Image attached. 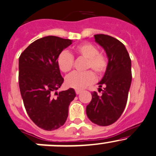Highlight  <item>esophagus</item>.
<instances>
[{
    "label": "esophagus",
    "mask_w": 156,
    "mask_h": 156,
    "mask_svg": "<svg viewBox=\"0 0 156 156\" xmlns=\"http://www.w3.org/2000/svg\"><path fill=\"white\" fill-rule=\"evenodd\" d=\"M81 90H75V93L77 94V95H79L80 93H81Z\"/></svg>",
    "instance_id": "esophagus-1"
}]
</instances>
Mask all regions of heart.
<instances>
[{"instance_id":"obj_1","label":"heart","mask_w":156,"mask_h":156,"mask_svg":"<svg viewBox=\"0 0 156 156\" xmlns=\"http://www.w3.org/2000/svg\"><path fill=\"white\" fill-rule=\"evenodd\" d=\"M73 52L78 57L87 59L86 69H92L98 76L103 75L107 70V58L99 53L98 49L93 44L90 43L79 44L73 49ZM57 64L61 72L69 73L73 67V56L66 51H63L58 56ZM95 81L94 73L92 71H87L83 73H72L66 78L65 83L69 88L79 90L93 83Z\"/></svg>"}]
</instances>
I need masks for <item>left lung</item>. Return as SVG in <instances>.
<instances>
[{"label":"left lung","mask_w":156,"mask_h":156,"mask_svg":"<svg viewBox=\"0 0 156 156\" xmlns=\"http://www.w3.org/2000/svg\"><path fill=\"white\" fill-rule=\"evenodd\" d=\"M107 53L108 64L99 87L105 86L101 96L92 92L87 106V117L99 126L113 124L124 112L132 81L131 59L126 47L118 39L104 34L94 35ZM101 89V88H99Z\"/></svg>","instance_id":"8db88e82"}]
</instances>
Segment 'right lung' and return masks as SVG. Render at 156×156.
I'll use <instances>...</instances> for the list:
<instances>
[{"mask_svg": "<svg viewBox=\"0 0 156 156\" xmlns=\"http://www.w3.org/2000/svg\"><path fill=\"white\" fill-rule=\"evenodd\" d=\"M72 41L52 35L44 37L32 43L19 57L18 82L26 111L44 130L64 125L69 104L76 95L73 88L56 92L64 82L58 56Z\"/></svg>", "mask_w": 156, "mask_h": 156, "instance_id": "add662e5", "label": "right lung"}]
</instances>
